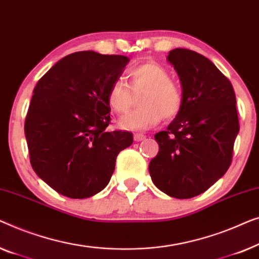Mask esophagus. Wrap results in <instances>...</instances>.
Instances as JSON below:
<instances>
[{
	"label": "esophagus",
	"mask_w": 259,
	"mask_h": 259,
	"mask_svg": "<svg viewBox=\"0 0 259 259\" xmlns=\"http://www.w3.org/2000/svg\"><path fill=\"white\" fill-rule=\"evenodd\" d=\"M145 135H143V134H135L134 135V140L136 141V142H140V141H143V140H145Z\"/></svg>",
	"instance_id": "1"
}]
</instances>
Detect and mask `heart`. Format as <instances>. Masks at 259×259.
Segmentation results:
<instances>
[{
  "mask_svg": "<svg viewBox=\"0 0 259 259\" xmlns=\"http://www.w3.org/2000/svg\"><path fill=\"white\" fill-rule=\"evenodd\" d=\"M128 76L134 94L143 92L140 98L142 108L121 117L118 124L122 129L148 130L159 124L164 117L172 119L182 111L183 92L163 65L154 61L144 62L131 68ZM131 91L122 79L112 82L107 94L108 105L112 111L124 114L129 110L133 105Z\"/></svg>",
  "mask_w": 259,
  "mask_h": 259,
  "instance_id": "heart-1",
  "label": "heart"
}]
</instances>
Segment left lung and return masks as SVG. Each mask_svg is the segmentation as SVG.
Returning a JSON list of instances; mask_svg holds the SVG:
<instances>
[{
	"instance_id": "obj_1",
	"label": "left lung",
	"mask_w": 259,
	"mask_h": 259,
	"mask_svg": "<svg viewBox=\"0 0 259 259\" xmlns=\"http://www.w3.org/2000/svg\"><path fill=\"white\" fill-rule=\"evenodd\" d=\"M167 61L180 76L184 103L165 131L155 135L159 151L149 164L151 180L170 197L206 191L227 172L239 122L231 82L209 58L171 50Z\"/></svg>"
}]
</instances>
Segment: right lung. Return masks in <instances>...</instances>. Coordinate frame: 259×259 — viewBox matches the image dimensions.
<instances>
[{
    "mask_svg": "<svg viewBox=\"0 0 259 259\" xmlns=\"http://www.w3.org/2000/svg\"><path fill=\"white\" fill-rule=\"evenodd\" d=\"M129 58L77 52L38 79L24 122L30 164L58 194L88 198L107 187L116 158L133 144L129 131H108L112 82Z\"/></svg>",
    "mask_w": 259,
    "mask_h": 259,
    "instance_id": "obj_1",
    "label": "right lung"
}]
</instances>
